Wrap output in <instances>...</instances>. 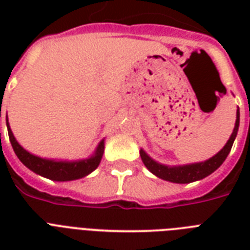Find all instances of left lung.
Masks as SVG:
<instances>
[{
	"label": "left lung",
	"instance_id": "8db88e82",
	"mask_svg": "<svg viewBox=\"0 0 250 250\" xmlns=\"http://www.w3.org/2000/svg\"><path fill=\"white\" fill-rule=\"evenodd\" d=\"M239 125H240V111L237 109L236 122H235V127H233V131L231 133V136H229V141L226 143L225 146L215 156H213L209 160L204 161V162L182 165V166H167V165H162L153 160L152 157H149L143 149H140L141 160H143L146 168L152 174H154L160 179L167 180V182L179 183V184L197 182V180H201V179L209 176L210 174H213L214 171L225 162V160L231 152L233 141L236 139Z\"/></svg>",
	"mask_w": 250,
	"mask_h": 250
}]
</instances>
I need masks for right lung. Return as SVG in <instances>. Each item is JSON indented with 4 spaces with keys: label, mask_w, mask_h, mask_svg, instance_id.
Wrapping results in <instances>:
<instances>
[{
    "label": "right lung",
    "mask_w": 250,
    "mask_h": 250,
    "mask_svg": "<svg viewBox=\"0 0 250 250\" xmlns=\"http://www.w3.org/2000/svg\"><path fill=\"white\" fill-rule=\"evenodd\" d=\"M6 125H7V132H9V139L13 146L14 152L17 157L21 160V162L29 170L33 171L35 174L41 175L44 178H48L50 180L56 182H70V180H76L82 179L86 175H89L92 171H94L101 162L104 149H105V140H101L98 143L97 148L89 158L79 161H57L48 160V158H41L39 156H35L32 153L27 152L21 145L14 137L13 131L10 128L9 121L6 117Z\"/></svg>",
    "instance_id": "1"
}]
</instances>
